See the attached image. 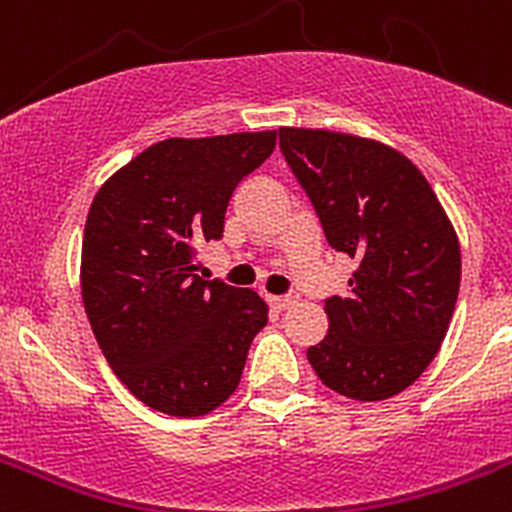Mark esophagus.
Wrapping results in <instances>:
<instances>
[{
    "label": "esophagus",
    "instance_id": "obj_1",
    "mask_svg": "<svg viewBox=\"0 0 512 512\" xmlns=\"http://www.w3.org/2000/svg\"><path fill=\"white\" fill-rule=\"evenodd\" d=\"M271 305L277 310H289L292 305H297V295H284V297H271Z\"/></svg>",
    "mask_w": 512,
    "mask_h": 512
}]
</instances>
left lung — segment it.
<instances>
[{
	"label": "left lung",
	"mask_w": 512,
	"mask_h": 512,
	"mask_svg": "<svg viewBox=\"0 0 512 512\" xmlns=\"http://www.w3.org/2000/svg\"><path fill=\"white\" fill-rule=\"evenodd\" d=\"M279 146L330 246L359 261L348 295L325 300L328 333L307 361L338 395L387 400L446 338L461 279L454 225L418 166L379 140L279 128Z\"/></svg>",
	"instance_id": "8db88e82"
}]
</instances>
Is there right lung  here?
<instances>
[{
    "mask_svg": "<svg viewBox=\"0 0 512 512\" xmlns=\"http://www.w3.org/2000/svg\"><path fill=\"white\" fill-rule=\"evenodd\" d=\"M277 146L264 133L169 138L94 194L81 243V300L104 359L143 405L197 418L241 382L266 302L197 277V246L223 235L243 176Z\"/></svg>",
    "mask_w": 512,
    "mask_h": 512,
    "instance_id": "1",
    "label": "right lung"
}]
</instances>
